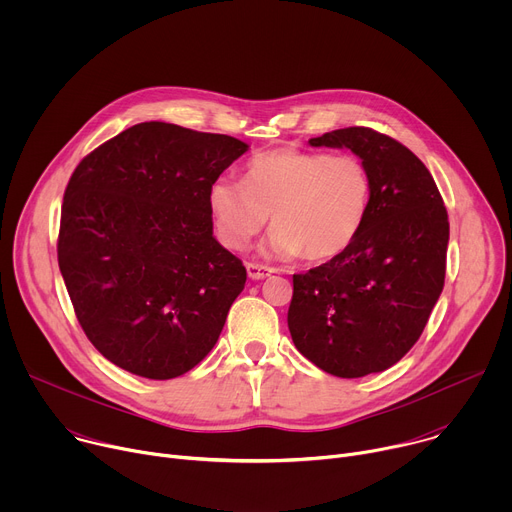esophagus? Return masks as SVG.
<instances>
[{
	"mask_svg": "<svg viewBox=\"0 0 512 512\" xmlns=\"http://www.w3.org/2000/svg\"><path fill=\"white\" fill-rule=\"evenodd\" d=\"M247 273L253 281H261V279L269 277L273 273V269L265 267V265H259V263H247Z\"/></svg>",
	"mask_w": 512,
	"mask_h": 512,
	"instance_id": "1",
	"label": "esophagus"
}]
</instances>
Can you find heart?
Here are the masks:
<instances>
[{
    "label": "heart",
    "instance_id": "1",
    "mask_svg": "<svg viewBox=\"0 0 512 512\" xmlns=\"http://www.w3.org/2000/svg\"><path fill=\"white\" fill-rule=\"evenodd\" d=\"M373 180L354 156L279 148L253 158L243 184L216 180L208 192L216 237L245 249L273 218L267 255L314 263L344 255L371 210Z\"/></svg>",
    "mask_w": 512,
    "mask_h": 512
}]
</instances>
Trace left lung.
Instances as JSON below:
<instances>
[{"mask_svg":"<svg viewBox=\"0 0 512 512\" xmlns=\"http://www.w3.org/2000/svg\"><path fill=\"white\" fill-rule=\"evenodd\" d=\"M346 148L369 168L371 210L340 257L294 275L287 326L318 369L358 379L399 362L419 340L446 279L450 223L423 162L371 127H346L308 141Z\"/></svg>","mask_w":512,"mask_h":512,"instance_id":"1","label":"left lung"}]
</instances>
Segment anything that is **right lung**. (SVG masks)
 Masks as SVG:
<instances>
[{
  "label": "right lung",
  "mask_w": 512,
  "mask_h": 512,
  "mask_svg": "<svg viewBox=\"0 0 512 512\" xmlns=\"http://www.w3.org/2000/svg\"><path fill=\"white\" fill-rule=\"evenodd\" d=\"M249 145L137 123L91 152L64 192L58 267L93 346L154 381L194 369L247 271L212 235L210 186Z\"/></svg>",
  "instance_id": "right-lung-1"
}]
</instances>
